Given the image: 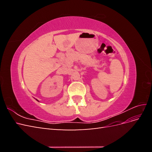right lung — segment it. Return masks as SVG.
<instances>
[{"label": "right lung", "mask_w": 152, "mask_h": 152, "mask_svg": "<svg viewBox=\"0 0 152 152\" xmlns=\"http://www.w3.org/2000/svg\"><path fill=\"white\" fill-rule=\"evenodd\" d=\"M37 101H38V100H37Z\"/></svg>", "instance_id": "add662e5"}]
</instances>
